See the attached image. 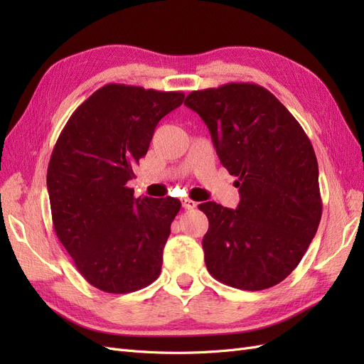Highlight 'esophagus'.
I'll return each mask as SVG.
<instances>
[{
  "label": "esophagus",
  "instance_id": "34e87169",
  "mask_svg": "<svg viewBox=\"0 0 364 364\" xmlns=\"http://www.w3.org/2000/svg\"><path fill=\"white\" fill-rule=\"evenodd\" d=\"M197 206V202L191 200V199H182V208L185 209H194Z\"/></svg>",
  "mask_w": 364,
  "mask_h": 364
}]
</instances>
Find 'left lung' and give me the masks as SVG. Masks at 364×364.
Wrapping results in <instances>:
<instances>
[{"label":"left lung","instance_id":"left-lung-1","mask_svg":"<svg viewBox=\"0 0 364 364\" xmlns=\"http://www.w3.org/2000/svg\"><path fill=\"white\" fill-rule=\"evenodd\" d=\"M185 106L200 115L229 174L237 209L199 205L208 272L229 287L258 291L284 281L301 262L322 217L316 153L302 126L255 83L193 91Z\"/></svg>","mask_w":364,"mask_h":364}]
</instances>
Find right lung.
<instances>
[{
  "label": "right lung",
  "mask_w": 364,
  "mask_h": 364,
  "mask_svg": "<svg viewBox=\"0 0 364 364\" xmlns=\"http://www.w3.org/2000/svg\"><path fill=\"white\" fill-rule=\"evenodd\" d=\"M183 92L105 85L75 109L53 149L47 188L53 226L77 270L95 289L132 293L158 279L173 197H134L129 181L161 118Z\"/></svg>",
  "instance_id": "add662e5"
}]
</instances>
